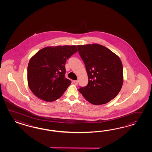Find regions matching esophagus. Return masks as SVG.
<instances>
[{"label": "esophagus", "mask_w": 152, "mask_h": 152, "mask_svg": "<svg viewBox=\"0 0 152 152\" xmlns=\"http://www.w3.org/2000/svg\"><path fill=\"white\" fill-rule=\"evenodd\" d=\"M74 83L75 84V85H77L78 84V81L77 80H75V81H74Z\"/></svg>", "instance_id": "obj_1"}]
</instances>
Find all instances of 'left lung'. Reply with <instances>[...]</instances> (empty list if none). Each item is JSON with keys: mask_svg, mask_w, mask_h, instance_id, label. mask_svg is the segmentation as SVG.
I'll return each mask as SVG.
<instances>
[{"mask_svg": "<svg viewBox=\"0 0 152 152\" xmlns=\"http://www.w3.org/2000/svg\"><path fill=\"white\" fill-rule=\"evenodd\" d=\"M79 54L86 67L88 83L78 89L94 105L105 104L119 93L123 83V64L119 57L99 44L78 45Z\"/></svg>", "mask_w": 152, "mask_h": 152, "instance_id": "left-lung-1", "label": "left lung"}]
</instances>
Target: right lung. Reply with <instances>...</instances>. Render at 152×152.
Returning <instances> with one entry per match:
<instances>
[{
    "label": "right lung",
    "mask_w": 152,
    "mask_h": 152,
    "mask_svg": "<svg viewBox=\"0 0 152 152\" xmlns=\"http://www.w3.org/2000/svg\"><path fill=\"white\" fill-rule=\"evenodd\" d=\"M78 51L76 46L46 47L29 60L27 69L28 86L43 101H55L61 96L71 81L64 77L66 60Z\"/></svg>",
    "instance_id": "add662e5"
}]
</instances>
